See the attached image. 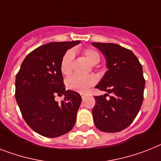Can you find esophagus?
<instances>
[{"mask_svg":"<svg viewBox=\"0 0 161 161\" xmlns=\"http://www.w3.org/2000/svg\"><path fill=\"white\" fill-rule=\"evenodd\" d=\"M85 96H86V95H85V94L84 93H81V97H82V98H84V97H85Z\"/></svg>","mask_w":161,"mask_h":161,"instance_id":"1","label":"esophagus"}]
</instances>
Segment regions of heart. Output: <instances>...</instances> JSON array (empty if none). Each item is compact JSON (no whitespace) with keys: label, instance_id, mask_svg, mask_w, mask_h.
Listing matches in <instances>:
<instances>
[{"label":"heart","instance_id":"b5f03b06","mask_svg":"<svg viewBox=\"0 0 161 161\" xmlns=\"http://www.w3.org/2000/svg\"><path fill=\"white\" fill-rule=\"evenodd\" d=\"M83 55L88 60L91 64L94 65L98 64L100 61V55L96 50L92 49H86L83 50ZM74 53L72 50L67 51L63 56L60 69L63 74L69 75L73 69V62H74ZM97 78L92 74L90 75H79L73 74L67 78L66 85L69 89L74 90L76 92H85L89 89L90 87L96 84Z\"/></svg>","mask_w":161,"mask_h":161}]
</instances>
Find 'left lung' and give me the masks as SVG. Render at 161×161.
I'll return each instance as SVG.
<instances>
[{"label":"left lung","mask_w":161,"mask_h":161,"mask_svg":"<svg viewBox=\"0 0 161 161\" xmlns=\"http://www.w3.org/2000/svg\"><path fill=\"white\" fill-rule=\"evenodd\" d=\"M105 56L108 71L97 88L105 91L94 97L95 126L104 132H117L129 126L138 114L146 81L142 66L132 51L112 43H92ZM111 94L109 98L105 97Z\"/></svg>","instance_id":"8db88e82"}]
</instances>
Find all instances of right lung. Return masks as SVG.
<instances>
[{"mask_svg":"<svg viewBox=\"0 0 161 161\" xmlns=\"http://www.w3.org/2000/svg\"><path fill=\"white\" fill-rule=\"evenodd\" d=\"M80 41L52 42L26 56L15 78V99L28 126L45 137H58L73 129L82 97L65 90L60 69L63 56ZM56 95H65L58 103Z\"/></svg>","mask_w":161,"mask_h":161,"instance_id":"1","label":"right lung"}]
</instances>
